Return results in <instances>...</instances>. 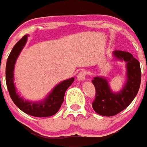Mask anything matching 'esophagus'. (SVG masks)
Instances as JSON below:
<instances>
[{"mask_svg": "<svg viewBox=\"0 0 147 147\" xmlns=\"http://www.w3.org/2000/svg\"><path fill=\"white\" fill-rule=\"evenodd\" d=\"M86 79V71H82L79 72V74L77 75V80L78 81H84Z\"/></svg>", "mask_w": 147, "mask_h": 147, "instance_id": "34e87169", "label": "esophagus"}]
</instances>
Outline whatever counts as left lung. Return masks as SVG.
I'll return each mask as SVG.
<instances>
[{
	"label": "left lung",
	"mask_w": 147,
	"mask_h": 147,
	"mask_svg": "<svg viewBox=\"0 0 147 147\" xmlns=\"http://www.w3.org/2000/svg\"><path fill=\"white\" fill-rule=\"evenodd\" d=\"M115 61L125 62L126 79L119 92H114L105 77L96 76L92 80L96 89L93 110L103 116H114L122 111L131 104L138 93L141 82L140 62L132 54L122 51H113Z\"/></svg>",
	"instance_id": "8db88e82"
}]
</instances>
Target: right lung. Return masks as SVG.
<instances>
[{"label":"right lung","mask_w":147,"mask_h":147,"mask_svg":"<svg viewBox=\"0 0 147 147\" xmlns=\"http://www.w3.org/2000/svg\"><path fill=\"white\" fill-rule=\"evenodd\" d=\"M28 35L24 36L14 46L8 56L5 70L7 90L14 104L23 112L34 117H50L59 111L64 101L65 92L72 84L75 79L72 77L56 85L48 95L41 100L29 101L20 96L14 83V69L17 58L26 45Z\"/></svg>","instance_id":"add662e5"}]
</instances>
